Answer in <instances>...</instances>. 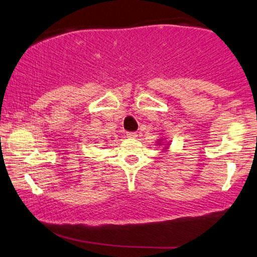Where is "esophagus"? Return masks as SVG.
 <instances>
[{
    "label": "esophagus",
    "mask_w": 257,
    "mask_h": 257,
    "mask_svg": "<svg viewBox=\"0 0 257 257\" xmlns=\"http://www.w3.org/2000/svg\"><path fill=\"white\" fill-rule=\"evenodd\" d=\"M126 137H128L129 139H135L138 135H137V133H126Z\"/></svg>",
    "instance_id": "34e87169"
}]
</instances>
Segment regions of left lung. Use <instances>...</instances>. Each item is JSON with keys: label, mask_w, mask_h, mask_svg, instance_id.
I'll return each mask as SVG.
<instances>
[{"label": "left lung", "mask_w": 257, "mask_h": 257, "mask_svg": "<svg viewBox=\"0 0 257 257\" xmlns=\"http://www.w3.org/2000/svg\"><path fill=\"white\" fill-rule=\"evenodd\" d=\"M158 145H162V144H158ZM165 148H166V147H165Z\"/></svg>", "instance_id": "1"}]
</instances>
